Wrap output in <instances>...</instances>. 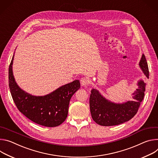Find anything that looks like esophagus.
<instances>
[{
  "label": "esophagus",
  "mask_w": 158,
  "mask_h": 158,
  "mask_svg": "<svg viewBox=\"0 0 158 158\" xmlns=\"http://www.w3.org/2000/svg\"><path fill=\"white\" fill-rule=\"evenodd\" d=\"M80 83L82 86H87L89 84V80L86 78H81L80 80Z\"/></svg>",
  "instance_id": "34e87169"
}]
</instances>
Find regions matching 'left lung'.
Wrapping results in <instances>:
<instances>
[{
    "instance_id": "left-lung-1",
    "label": "left lung",
    "mask_w": 158,
    "mask_h": 158,
    "mask_svg": "<svg viewBox=\"0 0 158 158\" xmlns=\"http://www.w3.org/2000/svg\"><path fill=\"white\" fill-rule=\"evenodd\" d=\"M139 66L149 78V68L144 55H142ZM137 85L138 89L133 94V100L123 103L111 102L93 89L90 97V109L93 120L102 126H116L131 120L137 114L146 91V84L143 80H139Z\"/></svg>"
}]
</instances>
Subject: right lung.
<instances>
[{
	"label": "right lung",
	"instance_id": "add662e5",
	"mask_svg": "<svg viewBox=\"0 0 158 158\" xmlns=\"http://www.w3.org/2000/svg\"><path fill=\"white\" fill-rule=\"evenodd\" d=\"M12 56L9 69V86L17 108L27 118L46 127H56L66 120L69 100L80 88L79 80L61 86L44 96H34L19 88L12 73Z\"/></svg>",
	"mask_w": 158,
	"mask_h": 158
}]
</instances>
